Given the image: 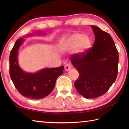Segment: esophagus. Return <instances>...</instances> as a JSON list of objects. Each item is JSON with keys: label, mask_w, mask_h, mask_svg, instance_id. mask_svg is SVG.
I'll return each instance as SVG.
<instances>
[{"label": "esophagus", "mask_w": 129, "mask_h": 129, "mask_svg": "<svg viewBox=\"0 0 129 129\" xmlns=\"http://www.w3.org/2000/svg\"><path fill=\"white\" fill-rule=\"evenodd\" d=\"M71 68H72V67H71L70 64H66L65 65V70L69 71L71 69Z\"/></svg>", "instance_id": "esophagus-1"}]
</instances>
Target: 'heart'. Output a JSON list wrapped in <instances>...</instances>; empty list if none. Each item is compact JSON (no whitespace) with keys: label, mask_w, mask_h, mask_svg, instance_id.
<instances>
[{"label":"heart","mask_w":129,"mask_h":129,"mask_svg":"<svg viewBox=\"0 0 129 129\" xmlns=\"http://www.w3.org/2000/svg\"><path fill=\"white\" fill-rule=\"evenodd\" d=\"M61 48L64 50H69L75 48L76 53L82 54L91 48V40L89 36L79 33L73 34L63 42Z\"/></svg>","instance_id":"1"}]
</instances>
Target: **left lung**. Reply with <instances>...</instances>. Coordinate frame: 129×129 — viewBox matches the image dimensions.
Masks as SVG:
<instances>
[{"label":"left lung","instance_id":"obj_1","mask_svg":"<svg viewBox=\"0 0 129 129\" xmlns=\"http://www.w3.org/2000/svg\"><path fill=\"white\" fill-rule=\"evenodd\" d=\"M95 36L92 48L71 56L79 76L74 83L77 91L86 99L97 98L108 91L118 72L119 53L108 33L91 25Z\"/></svg>","mask_w":129,"mask_h":129}]
</instances>
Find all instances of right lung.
<instances>
[{
  "mask_svg": "<svg viewBox=\"0 0 129 129\" xmlns=\"http://www.w3.org/2000/svg\"><path fill=\"white\" fill-rule=\"evenodd\" d=\"M23 38L16 41L9 56L10 76L18 92L31 99H40L47 96L53 91L57 78L62 74L64 67L47 68L36 73H25L18 62L19 48L23 42Z\"/></svg>",
  "mask_w": 129,
  "mask_h": 129,
  "instance_id": "add662e5",
  "label": "right lung"
}]
</instances>
